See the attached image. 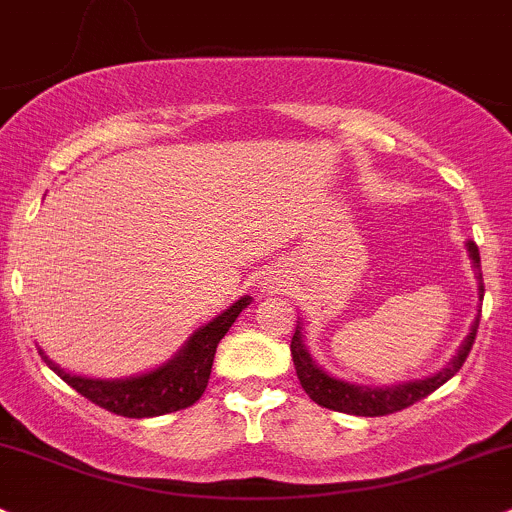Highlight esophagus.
<instances>
[{
	"label": "esophagus",
	"instance_id": "obj_1",
	"mask_svg": "<svg viewBox=\"0 0 512 512\" xmlns=\"http://www.w3.org/2000/svg\"><path fill=\"white\" fill-rule=\"evenodd\" d=\"M283 283L286 281H283L281 271H271V273H266V278L261 281V288H263V293H276V291H281Z\"/></svg>",
	"mask_w": 512,
	"mask_h": 512
}]
</instances>
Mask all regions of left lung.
<instances>
[{"label":"left lung","mask_w":512,"mask_h":512,"mask_svg":"<svg viewBox=\"0 0 512 512\" xmlns=\"http://www.w3.org/2000/svg\"><path fill=\"white\" fill-rule=\"evenodd\" d=\"M468 256H471L473 271L478 278V300H483V273H481V254H478V246L473 241L466 244ZM478 323H481V303H478V315L471 325V333L466 335V340L461 342L458 352L453 355V360L444 367L441 372L431 374L424 379H412V382L392 384V387H365V384L345 382V379L330 377L328 372L320 365H315V360L310 357L308 347L303 342V328H295L293 340H291V355L295 374L300 379V387L305 389L310 399L315 404L325 409H333V412H345L355 416H387L394 412H402V409L412 407L419 399L429 397L434 389H439L441 384H446L449 379L463 367L468 352H471L473 340H476Z\"/></svg>","instance_id":"8db88e82"}]
</instances>
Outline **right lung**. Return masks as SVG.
<instances>
[{
  "instance_id": "right-lung-1",
  "label": "right lung",
  "mask_w": 512,
  "mask_h": 512,
  "mask_svg": "<svg viewBox=\"0 0 512 512\" xmlns=\"http://www.w3.org/2000/svg\"><path fill=\"white\" fill-rule=\"evenodd\" d=\"M251 303L249 295L236 300L234 305L194 330V335L184 342L182 350L172 360L138 377L125 379H91L81 374H71L61 370L56 362L41 352L46 365L51 367L66 384H71L78 394L91 399L98 407L128 419H147V416H162L170 412H179L197 402L204 394L212 374L214 355H217L219 340L229 333L234 320L239 318L241 310Z\"/></svg>"
}]
</instances>
